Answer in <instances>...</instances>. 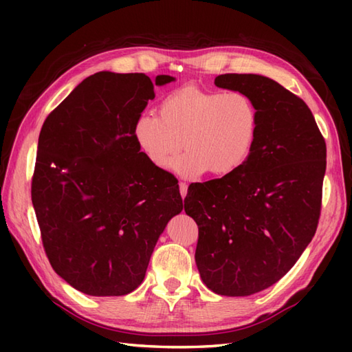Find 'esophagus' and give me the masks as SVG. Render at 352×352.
<instances>
[{"mask_svg": "<svg viewBox=\"0 0 352 352\" xmlns=\"http://www.w3.org/2000/svg\"><path fill=\"white\" fill-rule=\"evenodd\" d=\"M180 193H182V198L184 199L186 195H188V184L180 183Z\"/></svg>", "mask_w": 352, "mask_h": 352, "instance_id": "esophagus-1", "label": "esophagus"}]
</instances>
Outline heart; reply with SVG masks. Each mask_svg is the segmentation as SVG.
Instances as JSON below:
<instances>
[{"instance_id":"b5f03b06","label":"heart","mask_w":352,"mask_h":352,"mask_svg":"<svg viewBox=\"0 0 352 352\" xmlns=\"http://www.w3.org/2000/svg\"><path fill=\"white\" fill-rule=\"evenodd\" d=\"M257 129L258 111L248 95L184 86L160 101L159 116L140 115L133 138L157 168L166 166L184 145L188 151L169 164L175 174L197 178L208 170L221 177L248 160Z\"/></svg>"}]
</instances>
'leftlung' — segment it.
<instances>
[{
	"label": "left lung",
	"instance_id": "left-lung-1",
	"mask_svg": "<svg viewBox=\"0 0 352 352\" xmlns=\"http://www.w3.org/2000/svg\"><path fill=\"white\" fill-rule=\"evenodd\" d=\"M214 85L256 104V144L237 170L190 184L184 212L199 230L203 283L218 295L248 296L283 278L315 236L327 146L307 104L275 80L223 74Z\"/></svg>",
	"mask_w": 352,
	"mask_h": 352
}]
</instances>
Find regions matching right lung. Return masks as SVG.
I'll return each instance as SVG.
<instances>
[{"mask_svg":"<svg viewBox=\"0 0 352 352\" xmlns=\"http://www.w3.org/2000/svg\"><path fill=\"white\" fill-rule=\"evenodd\" d=\"M170 76L96 72L45 119L32 201L57 275L91 296L144 281L168 222L183 210L175 177L140 153L133 126Z\"/></svg>","mask_w":352,"mask_h":352,"instance_id":"add662e5","label":"right lung"}]
</instances>
